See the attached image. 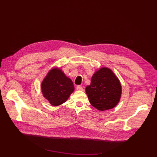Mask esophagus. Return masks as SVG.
I'll return each instance as SVG.
<instances>
[{"label": "esophagus", "instance_id": "obj_1", "mask_svg": "<svg viewBox=\"0 0 157 157\" xmlns=\"http://www.w3.org/2000/svg\"><path fill=\"white\" fill-rule=\"evenodd\" d=\"M76 89H77V90H78V91H83V90H84V88H83L81 86H77Z\"/></svg>", "mask_w": 157, "mask_h": 157}]
</instances>
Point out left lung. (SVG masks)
I'll return each instance as SVG.
<instances>
[{
    "label": "left lung",
    "instance_id": "left-lung-1",
    "mask_svg": "<svg viewBox=\"0 0 157 157\" xmlns=\"http://www.w3.org/2000/svg\"><path fill=\"white\" fill-rule=\"evenodd\" d=\"M121 92L117 77L107 67L96 71L92 77L90 84L86 88L90 104L101 111L114 108L120 101Z\"/></svg>",
    "mask_w": 157,
    "mask_h": 157
}]
</instances>
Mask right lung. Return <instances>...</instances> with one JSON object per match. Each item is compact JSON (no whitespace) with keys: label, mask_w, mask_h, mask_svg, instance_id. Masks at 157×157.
<instances>
[{"label":"right lung","mask_w":157,"mask_h":157,"mask_svg":"<svg viewBox=\"0 0 157 157\" xmlns=\"http://www.w3.org/2000/svg\"><path fill=\"white\" fill-rule=\"evenodd\" d=\"M74 89L71 79L57 67L50 70L41 84L43 96L55 106L66 102Z\"/></svg>","instance_id":"add662e5"}]
</instances>
